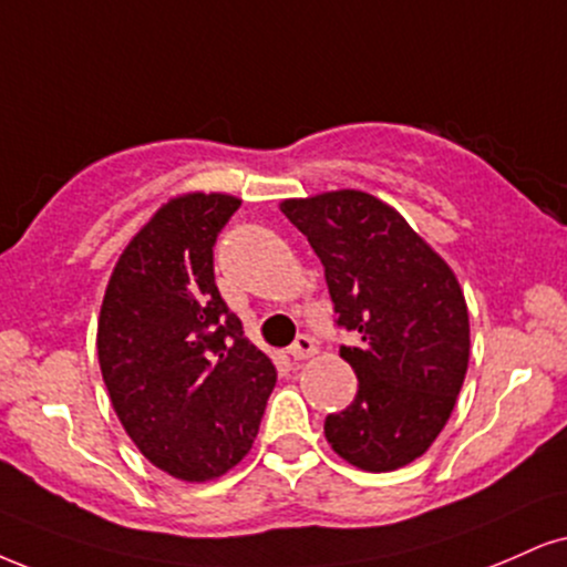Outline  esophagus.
I'll list each match as a JSON object with an SVG mask.
<instances>
[{
	"mask_svg": "<svg viewBox=\"0 0 567 567\" xmlns=\"http://www.w3.org/2000/svg\"><path fill=\"white\" fill-rule=\"evenodd\" d=\"M286 352H289L295 360H307L318 352V344L307 337V333H299V337L295 339V344L286 349Z\"/></svg>",
	"mask_w": 567,
	"mask_h": 567,
	"instance_id": "obj_1",
	"label": "esophagus"
}]
</instances>
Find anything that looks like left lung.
<instances>
[{
  "label": "left lung",
  "mask_w": 567,
  "mask_h": 567,
  "mask_svg": "<svg viewBox=\"0 0 567 567\" xmlns=\"http://www.w3.org/2000/svg\"><path fill=\"white\" fill-rule=\"evenodd\" d=\"M326 268L337 326L358 333L341 358L358 373L326 439L349 465L386 473L429 450L450 421L471 358L467 305L450 265L373 194L341 188L284 199Z\"/></svg>",
  "instance_id": "1"
}]
</instances>
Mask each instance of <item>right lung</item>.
<instances>
[{
  "mask_svg": "<svg viewBox=\"0 0 567 567\" xmlns=\"http://www.w3.org/2000/svg\"><path fill=\"white\" fill-rule=\"evenodd\" d=\"M241 199L184 194L123 249L102 299L96 352L138 452L181 481H209L251 450L276 368L215 284L213 247Z\"/></svg>",
  "mask_w": 567,
  "mask_h": 567,
  "instance_id": "1",
  "label": "right lung"
}]
</instances>
